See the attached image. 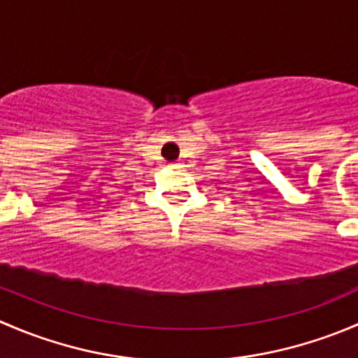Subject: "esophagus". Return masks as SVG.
<instances>
[{"label": "esophagus", "mask_w": 358, "mask_h": 358, "mask_svg": "<svg viewBox=\"0 0 358 358\" xmlns=\"http://www.w3.org/2000/svg\"><path fill=\"white\" fill-rule=\"evenodd\" d=\"M175 166H176V164H175Z\"/></svg>", "instance_id": "1"}]
</instances>
